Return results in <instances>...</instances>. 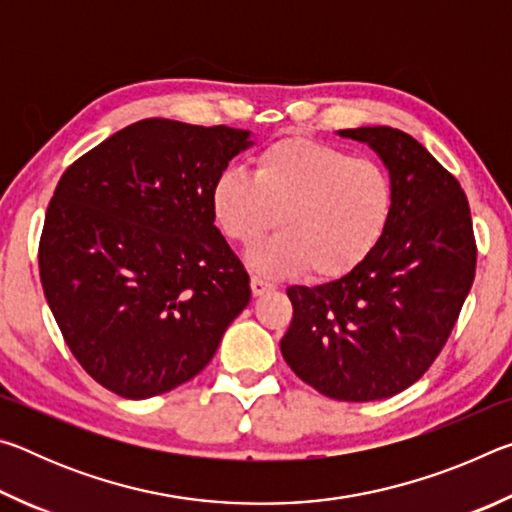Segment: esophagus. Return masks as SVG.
Listing matches in <instances>:
<instances>
[{
  "mask_svg": "<svg viewBox=\"0 0 512 512\" xmlns=\"http://www.w3.org/2000/svg\"><path fill=\"white\" fill-rule=\"evenodd\" d=\"M250 289H253V293H255V296H262V293H266V291H271V289H275V287H273V282H268V280H264V277H259V275H253V277H250Z\"/></svg>",
  "mask_w": 512,
  "mask_h": 512,
  "instance_id": "1",
  "label": "esophagus"
}]
</instances>
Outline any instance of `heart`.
<instances>
[{
  "mask_svg": "<svg viewBox=\"0 0 512 512\" xmlns=\"http://www.w3.org/2000/svg\"><path fill=\"white\" fill-rule=\"evenodd\" d=\"M391 210L393 183L381 164L305 137L266 146L255 176L230 167L212 185L216 225L235 244H257L277 219L280 235L250 255L266 273H350L377 246Z\"/></svg>",
  "mask_w": 512,
  "mask_h": 512,
  "instance_id": "heart-1",
  "label": "heart"
}]
</instances>
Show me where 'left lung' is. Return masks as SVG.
Instances as JSON below:
<instances>
[{
    "instance_id": "1",
    "label": "left lung",
    "mask_w": 512,
    "mask_h": 512,
    "mask_svg": "<svg viewBox=\"0 0 512 512\" xmlns=\"http://www.w3.org/2000/svg\"><path fill=\"white\" fill-rule=\"evenodd\" d=\"M366 142L391 173L393 210L363 262L320 287H289L293 318L280 350L296 375L341 402L393 397L431 368L476 273L461 183L409 133L339 131Z\"/></svg>"
}]
</instances>
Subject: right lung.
Returning a JSON list of instances; mask_svg holds the SVG:
<instances>
[{"mask_svg":"<svg viewBox=\"0 0 512 512\" xmlns=\"http://www.w3.org/2000/svg\"><path fill=\"white\" fill-rule=\"evenodd\" d=\"M248 131L142 119L60 176L38 266L67 348L128 400L173 391L212 361L250 300L216 230L212 185Z\"/></svg>","mask_w":512,"mask_h":512,"instance_id":"obj_1","label":"right lung"}]
</instances>
